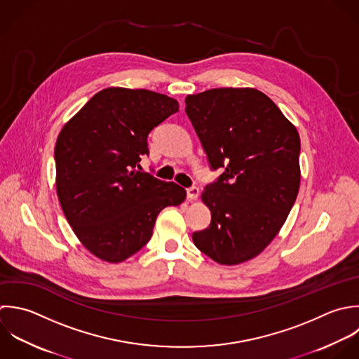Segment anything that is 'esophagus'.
Instances as JSON below:
<instances>
[{"instance_id":"34e87169","label":"esophagus","mask_w":359,"mask_h":359,"mask_svg":"<svg viewBox=\"0 0 359 359\" xmlns=\"http://www.w3.org/2000/svg\"><path fill=\"white\" fill-rule=\"evenodd\" d=\"M198 194H200V190L197 187H190L187 189V198L190 201H196L198 198Z\"/></svg>"}]
</instances>
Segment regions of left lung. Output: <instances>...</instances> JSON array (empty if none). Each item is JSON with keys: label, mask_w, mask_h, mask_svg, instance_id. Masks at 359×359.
I'll list each match as a JSON object with an SVG mask.
<instances>
[{"label": "left lung", "mask_w": 359, "mask_h": 359, "mask_svg": "<svg viewBox=\"0 0 359 359\" xmlns=\"http://www.w3.org/2000/svg\"><path fill=\"white\" fill-rule=\"evenodd\" d=\"M186 113L211 168L224 169L203 203L208 228L198 250L235 266L260 255L283 228L299 191L301 140L278 106L255 88H215L186 97Z\"/></svg>", "instance_id": "obj_1"}]
</instances>
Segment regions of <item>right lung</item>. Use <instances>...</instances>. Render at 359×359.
<instances>
[{"instance_id":"add662e5","label":"right lung","mask_w":359,"mask_h":359,"mask_svg":"<svg viewBox=\"0 0 359 359\" xmlns=\"http://www.w3.org/2000/svg\"><path fill=\"white\" fill-rule=\"evenodd\" d=\"M179 111L176 99L147 89L106 88L61 128L55 187L79 242L96 257L120 263L152 236L158 214L180 205L186 190L140 172L148 134Z\"/></svg>"}]
</instances>
